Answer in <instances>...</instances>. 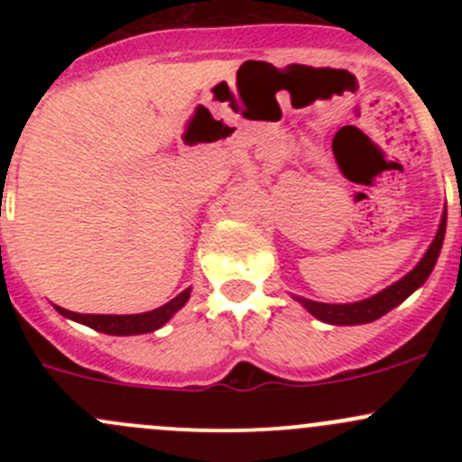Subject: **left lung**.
Segmentation results:
<instances>
[{"instance_id": "8db88e82", "label": "left lung", "mask_w": 462, "mask_h": 462, "mask_svg": "<svg viewBox=\"0 0 462 462\" xmlns=\"http://www.w3.org/2000/svg\"><path fill=\"white\" fill-rule=\"evenodd\" d=\"M445 227H447V212H442L440 226H438L436 236H433L430 250L425 253V257L418 261L416 268L411 273L404 274L400 282L391 283L389 288L380 291L377 295L369 297V300L353 301V304H321V301L306 300V297H295L306 310H309L313 318H318L326 324L335 326H356V324H369V321L380 319L382 315H386L389 310H393L395 306L402 304L413 291L422 286V283L430 279L433 265H436L438 254H440L442 241H445Z\"/></svg>"}]
</instances>
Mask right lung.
I'll use <instances>...</instances> for the list:
<instances>
[{
  "label": "right lung",
  "mask_w": 462,
  "mask_h": 462,
  "mask_svg": "<svg viewBox=\"0 0 462 462\" xmlns=\"http://www.w3.org/2000/svg\"><path fill=\"white\" fill-rule=\"evenodd\" d=\"M189 292H192V288H185L179 297L167 301V304L161 306V309H153L149 310V313H138V315H82V313H73V310L62 309V306H55V310H58L60 315H64V318L97 330V333L143 335V333H152V330L161 328L162 324H167V321L174 318V313H179V310L188 304Z\"/></svg>",
  "instance_id": "obj_1"
}]
</instances>
